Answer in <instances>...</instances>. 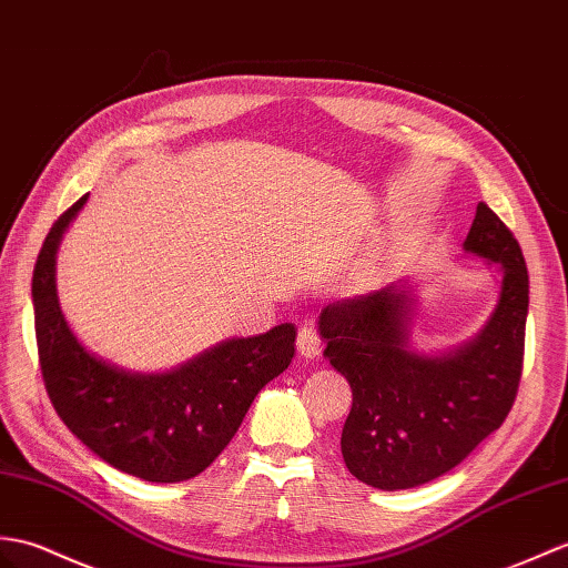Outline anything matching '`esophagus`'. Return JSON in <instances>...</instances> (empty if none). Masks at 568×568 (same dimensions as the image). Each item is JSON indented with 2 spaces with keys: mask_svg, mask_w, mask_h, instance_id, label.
Here are the masks:
<instances>
[{
  "mask_svg": "<svg viewBox=\"0 0 568 568\" xmlns=\"http://www.w3.org/2000/svg\"><path fill=\"white\" fill-rule=\"evenodd\" d=\"M297 351L305 355V358H314L322 351V338L316 334L314 326H302L297 334Z\"/></svg>",
  "mask_w": 568,
  "mask_h": 568,
  "instance_id": "34e87169",
  "label": "esophagus"
}]
</instances>
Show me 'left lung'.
I'll return each instance as SVG.
<instances>
[{
  "label": "left lung",
  "mask_w": 568,
  "mask_h": 568,
  "mask_svg": "<svg viewBox=\"0 0 568 568\" xmlns=\"http://www.w3.org/2000/svg\"><path fill=\"white\" fill-rule=\"evenodd\" d=\"M465 248L498 263L504 283L489 324L455 353L428 358L408 348L406 283L338 300L320 314L324 355L353 392L341 453L353 477L375 489L443 477L500 428L516 402L530 302L523 248L486 203L477 205Z\"/></svg>",
  "instance_id": "1"
}]
</instances>
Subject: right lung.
<instances>
[{
    "label": "right lung",
    "instance_id": "1",
    "mask_svg": "<svg viewBox=\"0 0 568 568\" xmlns=\"http://www.w3.org/2000/svg\"><path fill=\"white\" fill-rule=\"evenodd\" d=\"M87 195L52 222L33 268L38 363L48 397L103 463L144 481L176 484L207 469L234 438L263 385L295 355V326L224 341L179 371L125 373L94 358L70 332L55 293V252Z\"/></svg>",
    "mask_w": 568,
    "mask_h": 568
}]
</instances>
